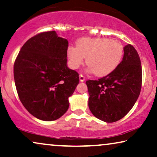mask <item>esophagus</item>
Returning <instances> with one entry per match:
<instances>
[{
  "mask_svg": "<svg viewBox=\"0 0 157 157\" xmlns=\"http://www.w3.org/2000/svg\"><path fill=\"white\" fill-rule=\"evenodd\" d=\"M79 77H80V82H84L85 80V76H83V75L82 74L80 75V76H79Z\"/></svg>",
  "mask_w": 157,
  "mask_h": 157,
  "instance_id": "esophagus-1",
  "label": "esophagus"
}]
</instances>
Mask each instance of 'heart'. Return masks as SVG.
<instances>
[{
  "instance_id": "1",
  "label": "heart",
  "mask_w": 157,
  "mask_h": 157,
  "mask_svg": "<svg viewBox=\"0 0 157 157\" xmlns=\"http://www.w3.org/2000/svg\"><path fill=\"white\" fill-rule=\"evenodd\" d=\"M67 54L71 68L80 67L86 57L89 70L98 77H104L118 67L124 47L118 41L108 38L86 37L78 39L76 47H68Z\"/></svg>"
}]
</instances>
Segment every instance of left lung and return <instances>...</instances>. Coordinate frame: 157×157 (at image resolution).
<instances>
[{
	"label": "left lung",
	"mask_w": 157,
	"mask_h": 157,
	"mask_svg": "<svg viewBox=\"0 0 157 157\" xmlns=\"http://www.w3.org/2000/svg\"><path fill=\"white\" fill-rule=\"evenodd\" d=\"M123 60L110 74L87 80L88 106L96 118L107 123L119 121L131 110L141 89L142 69L139 54L131 44L124 48Z\"/></svg>",
	"instance_id": "left-lung-1"
}]
</instances>
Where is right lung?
<instances>
[{"label": "right lung", "instance_id": "1", "mask_svg": "<svg viewBox=\"0 0 157 157\" xmlns=\"http://www.w3.org/2000/svg\"><path fill=\"white\" fill-rule=\"evenodd\" d=\"M67 40L54 31L41 32L23 45L14 62L18 98L40 120L55 121L63 116L79 83L78 73L67 66Z\"/></svg>", "mask_w": 157, "mask_h": 157}]
</instances>
